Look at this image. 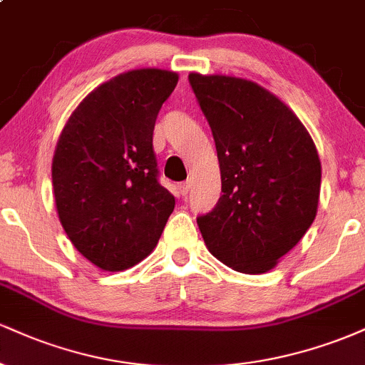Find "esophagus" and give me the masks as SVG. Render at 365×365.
<instances>
[{"label":"esophagus","instance_id":"1","mask_svg":"<svg viewBox=\"0 0 365 365\" xmlns=\"http://www.w3.org/2000/svg\"><path fill=\"white\" fill-rule=\"evenodd\" d=\"M190 187H192V183H190V182H183V183H180V187H178L180 194H182V195H187V194H188V190H190Z\"/></svg>","mask_w":365,"mask_h":365}]
</instances>
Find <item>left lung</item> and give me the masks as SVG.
Masks as SVG:
<instances>
[{"instance_id":"left-lung-1","label":"left lung","mask_w":365,"mask_h":365,"mask_svg":"<svg viewBox=\"0 0 365 365\" xmlns=\"http://www.w3.org/2000/svg\"><path fill=\"white\" fill-rule=\"evenodd\" d=\"M188 82L215 137L223 192L197 225L209 252L226 266L266 273L316 217V145L295 113L255 82L200 73Z\"/></svg>"}]
</instances>
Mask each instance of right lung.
<instances>
[{"label": "right lung", "instance_id": "right-lung-1", "mask_svg": "<svg viewBox=\"0 0 365 365\" xmlns=\"http://www.w3.org/2000/svg\"><path fill=\"white\" fill-rule=\"evenodd\" d=\"M177 82L168 70L120 73L78 104L58 139V216L75 249L104 271L148 257L175 209L158 180L153 132Z\"/></svg>", "mask_w": 365, "mask_h": 365}]
</instances>
